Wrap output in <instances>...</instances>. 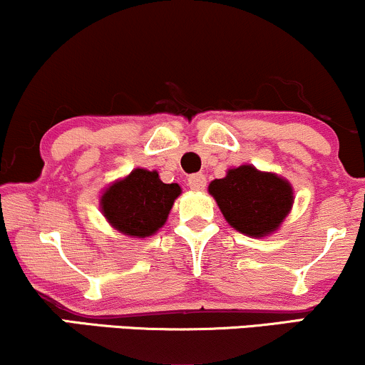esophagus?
<instances>
[{
  "mask_svg": "<svg viewBox=\"0 0 365 365\" xmlns=\"http://www.w3.org/2000/svg\"><path fill=\"white\" fill-rule=\"evenodd\" d=\"M188 187H190L192 190H204V188H206V177L200 173L190 175V177H188Z\"/></svg>",
  "mask_w": 365,
  "mask_h": 365,
  "instance_id": "esophagus-1",
  "label": "esophagus"
}]
</instances>
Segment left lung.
<instances>
[{
  "instance_id": "1",
  "label": "left lung",
  "mask_w": 365,
  "mask_h": 365,
  "mask_svg": "<svg viewBox=\"0 0 365 365\" xmlns=\"http://www.w3.org/2000/svg\"><path fill=\"white\" fill-rule=\"evenodd\" d=\"M226 223L250 238L273 235L290 215L293 187L287 178L252 165L230 168L223 178L209 183Z\"/></svg>"
}]
</instances>
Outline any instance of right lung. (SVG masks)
Instances as JSON below:
<instances>
[{"mask_svg": "<svg viewBox=\"0 0 365 365\" xmlns=\"http://www.w3.org/2000/svg\"><path fill=\"white\" fill-rule=\"evenodd\" d=\"M180 194L178 183H163L156 170L135 168L104 188L99 209L116 232L148 238L163 228Z\"/></svg>", "mask_w": 365, "mask_h": 365, "instance_id": "right-lung-1", "label": "right lung"}]
</instances>
